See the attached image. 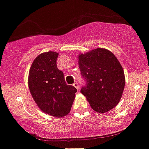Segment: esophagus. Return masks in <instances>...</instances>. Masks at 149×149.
Segmentation results:
<instances>
[{
    "label": "esophagus",
    "instance_id": "1",
    "mask_svg": "<svg viewBox=\"0 0 149 149\" xmlns=\"http://www.w3.org/2000/svg\"><path fill=\"white\" fill-rule=\"evenodd\" d=\"M73 86H75L76 87V88H77L78 90L79 89V83H78V82H75L74 84H73Z\"/></svg>",
    "mask_w": 149,
    "mask_h": 149
}]
</instances>
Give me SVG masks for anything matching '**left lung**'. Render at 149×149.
Returning <instances> with one entry per match:
<instances>
[{"mask_svg":"<svg viewBox=\"0 0 149 149\" xmlns=\"http://www.w3.org/2000/svg\"><path fill=\"white\" fill-rule=\"evenodd\" d=\"M79 65L86 86L83 94L94 111L105 113L119 103L124 90L125 74L112 52L97 48L79 55Z\"/></svg>","mask_w":149,"mask_h":149,"instance_id":"obj_1","label":"left lung"}]
</instances>
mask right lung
Returning a JSON list of instances; mask_svg holds the SVG:
<instances>
[{"instance_id": "obj_1", "label": "right lung", "mask_w": 149, "mask_h": 149, "mask_svg": "<svg viewBox=\"0 0 149 149\" xmlns=\"http://www.w3.org/2000/svg\"><path fill=\"white\" fill-rule=\"evenodd\" d=\"M58 53L39 55L31 64L28 84L34 102L42 112L56 118L69 113L77 89L67 85L63 71L57 67Z\"/></svg>"}]
</instances>
